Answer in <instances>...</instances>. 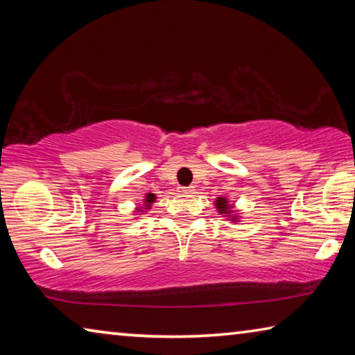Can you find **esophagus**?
<instances>
[{"label": "esophagus", "instance_id": "esophagus-1", "mask_svg": "<svg viewBox=\"0 0 355 355\" xmlns=\"http://www.w3.org/2000/svg\"><path fill=\"white\" fill-rule=\"evenodd\" d=\"M194 188H192V186H191V188H182V189H180V192H183V194H194Z\"/></svg>", "mask_w": 355, "mask_h": 355}]
</instances>
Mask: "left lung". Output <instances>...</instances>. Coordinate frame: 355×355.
Instances as JSON below:
<instances>
[{"instance_id":"1","label":"left lung","mask_w":355,"mask_h":355,"mask_svg":"<svg viewBox=\"0 0 355 355\" xmlns=\"http://www.w3.org/2000/svg\"><path fill=\"white\" fill-rule=\"evenodd\" d=\"M214 207L218 209V213L224 216L230 222H239L241 219V216L235 209V205L227 199V197H218V199L214 200Z\"/></svg>"}]
</instances>
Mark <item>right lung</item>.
<instances>
[{"label":"right lung","instance_id":"1","mask_svg":"<svg viewBox=\"0 0 355 355\" xmlns=\"http://www.w3.org/2000/svg\"><path fill=\"white\" fill-rule=\"evenodd\" d=\"M156 200V196L155 194H152V192H147L146 194V197H144V202H142V205H139L136 208V214H142L144 211H148L150 209V207L153 205V202Z\"/></svg>","mask_w":355,"mask_h":355}]
</instances>
